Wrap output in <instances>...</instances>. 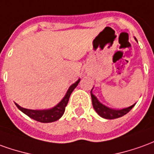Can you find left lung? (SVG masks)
Here are the masks:
<instances>
[{
  "instance_id": "left-lung-1",
  "label": "left lung",
  "mask_w": 154,
  "mask_h": 154,
  "mask_svg": "<svg viewBox=\"0 0 154 154\" xmlns=\"http://www.w3.org/2000/svg\"><path fill=\"white\" fill-rule=\"evenodd\" d=\"M92 91H91V97H92L93 108H94V110L97 112V114L99 115L100 117L106 118V119H115V118L122 117V116L127 114L135 105V104H133V105L130 106V107H126V108H123V109H120V110L112 109V108L106 107L105 105H103V103H100L95 96L92 94Z\"/></svg>"
}]
</instances>
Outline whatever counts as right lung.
<instances>
[{
  "label": "right lung",
  "instance_id": "1",
  "mask_svg": "<svg viewBox=\"0 0 154 154\" xmlns=\"http://www.w3.org/2000/svg\"><path fill=\"white\" fill-rule=\"evenodd\" d=\"M80 82V79L73 83L72 86H70L69 89L67 90L65 97L62 98V100L60 103L55 106L54 107H52L51 109H46V110H32V109H26L24 107H21V106H19L17 103H16L17 107L20 109V110L24 112L25 114L27 115L28 117H30L32 119L36 120L37 122H52L58 120L59 118H62V116L65 112V108L66 106L68 103L69 101V97L72 92L74 89L76 88L78 83Z\"/></svg>",
  "mask_w": 154,
  "mask_h": 154
}]
</instances>
